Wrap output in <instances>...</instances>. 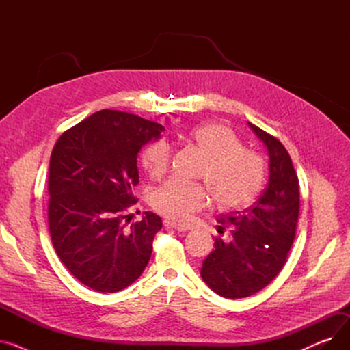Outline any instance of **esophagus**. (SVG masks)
<instances>
[{"label":"esophagus","mask_w":350,"mask_h":350,"mask_svg":"<svg viewBox=\"0 0 350 350\" xmlns=\"http://www.w3.org/2000/svg\"><path fill=\"white\" fill-rule=\"evenodd\" d=\"M163 224H164V227H167V228H174V230H177V231H187V230H189V228H187V227H185V226H180V224H177V223L169 221V219H164Z\"/></svg>","instance_id":"34e87169"}]
</instances>
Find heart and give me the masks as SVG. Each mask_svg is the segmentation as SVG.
Listing matches in <instances>:
<instances>
[{"instance_id":"obj_1","label":"heart","mask_w":350,"mask_h":350,"mask_svg":"<svg viewBox=\"0 0 350 350\" xmlns=\"http://www.w3.org/2000/svg\"><path fill=\"white\" fill-rule=\"evenodd\" d=\"M186 139L204 156L198 176L209 191L201 185L169 180L154 191L152 200L161 215L185 223L207 207L208 193L219 210H237L252 203L265 176L264 160L258 153L243 147L228 126L217 122L193 127ZM170 157V146L159 140L143 150L142 164L147 173L157 178L167 170Z\"/></svg>"}]
</instances>
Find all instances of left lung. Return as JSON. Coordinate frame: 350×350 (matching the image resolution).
<instances>
[{"label":"left lung","mask_w":350,"mask_h":350,"mask_svg":"<svg viewBox=\"0 0 350 350\" xmlns=\"http://www.w3.org/2000/svg\"><path fill=\"white\" fill-rule=\"evenodd\" d=\"M248 126L268 150V185L250 208L218 217V232L231 228L230 241L215 238L200 271L203 281L228 299L251 297L277 277L293 244L299 215V181L284 144L258 126Z\"/></svg>","instance_id":"left-lung-1"}]
</instances>
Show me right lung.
<instances>
[{"label":"right lung","instance_id":"1","mask_svg":"<svg viewBox=\"0 0 350 350\" xmlns=\"http://www.w3.org/2000/svg\"><path fill=\"white\" fill-rule=\"evenodd\" d=\"M164 127L120 110L103 109L61 135L49 161L48 223L68 271L98 292L133 284L150 260L161 218L146 211L126 227L136 204L137 153Z\"/></svg>","mask_w":350,"mask_h":350}]
</instances>
